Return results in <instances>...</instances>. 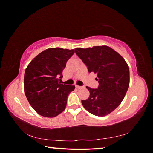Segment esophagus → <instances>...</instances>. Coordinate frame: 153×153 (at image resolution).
<instances>
[{
  "label": "esophagus",
  "instance_id": "obj_1",
  "mask_svg": "<svg viewBox=\"0 0 153 153\" xmlns=\"http://www.w3.org/2000/svg\"><path fill=\"white\" fill-rule=\"evenodd\" d=\"M76 87L77 88V89H80V88H83L82 86H77V85H76Z\"/></svg>",
  "mask_w": 153,
  "mask_h": 153
}]
</instances>
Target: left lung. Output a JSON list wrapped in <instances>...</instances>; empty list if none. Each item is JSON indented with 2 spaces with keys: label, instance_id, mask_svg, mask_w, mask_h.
<instances>
[{
  "label": "left lung",
  "instance_id": "1",
  "mask_svg": "<svg viewBox=\"0 0 153 153\" xmlns=\"http://www.w3.org/2000/svg\"><path fill=\"white\" fill-rule=\"evenodd\" d=\"M76 55L86 65L89 73L97 75L98 88L86 86L90 97L82 100L83 107L89 113L104 117L118 107L129 86V70L122 56L108 46L76 48Z\"/></svg>",
  "mask_w": 153,
  "mask_h": 153
}]
</instances>
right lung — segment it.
Segmentation results:
<instances>
[{
  "mask_svg": "<svg viewBox=\"0 0 153 153\" xmlns=\"http://www.w3.org/2000/svg\"><path fill=\"white\" fill-rule=\"evenodd\" d=\"M75 49L49 48L33 58L24 74V92L28 102L40 115L55 117L65 109L68 95L75 86L59 82L67 61Z\"/></svg>",
  "mask_w": 153,
  "mask_h": 153,
  "instance_id": "1",
  "label": "right lung"
}]
</instances>
